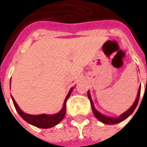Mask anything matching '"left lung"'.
<instances>
[{
	"mask_svg": "<svg viewBox=\"0 0 147 147\" xmlns=\"http://www.w3.org/2000/svg\"><path fill=\"white\" fill-rule=\"evenodd\" d=\"M140 87L139 89V91H138V95H137V98H136L135 102L133 103V105L130 107V109L128 111H126L125 113H123L121 116H119V118H109V117H106V116H104V115H102L101 113H99L98 111H96V109L94 108V105H93V103L90 99V93L88 91V98L90 101V105H91V108H92V111L94 113V115H95V117L100 120L101 122L105 123V124H107V125H113V124H117V123H119L123 120H125V119H127L130 115L134 111L135 108L137 107V105H138V102H139V99H140Z\"/></svg>",
	"mask_w": 147,
	"mask_h": 147,
	"instance_id": "1",
	"label": "left lung"
}]
</instances>
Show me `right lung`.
I'll list each match as a JSON object with an SVG mask.
<instances>
[{
  "instance_id": "obj_1",
  "label": "right lung",
  "mask_w": 147,
  "mask_h": 147,
  "mask_svg": "<svg viewBox=\"0 0 147 147\" xmlns=\"http://www.w3.org/2000/svg\"><path fill=\"white\" fill-rule=\"evenodd\" d=\"M71 88L68 93V95L65 98L64 103H63V109L60 112L54 114V115H46V114H41V115H29V114H26L24 113L17 105L16 102L15 101V99L12 97V100L14 103V105L16 109V111H18V113L20 114V116L28 123L33 125L36 127L39 128H49L52 126H55L56 125H57L65 116V113H66V101L69 98L70 93L72 91Z\"/></svg>"
}]
</instances>
